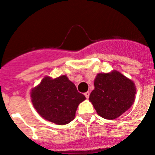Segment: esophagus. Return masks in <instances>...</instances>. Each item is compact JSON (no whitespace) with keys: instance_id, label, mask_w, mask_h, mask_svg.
Listing matches in <instances>:
<instances>
[{"instance_id":"1","label":"esophagus","mask_w":155,"mask_h":155,"mask_svg":"<svg viewBox=\"0 0 155 155\" xmlns=\"http://www.w3.org/2000/svg\"><path fill=\"white\" fill-rule=\"evenodd\" d=\"M89 95H90V92H85L84 93V96H85V97H86V98H88V97H89Z\"/></svg>"}]
</instances>
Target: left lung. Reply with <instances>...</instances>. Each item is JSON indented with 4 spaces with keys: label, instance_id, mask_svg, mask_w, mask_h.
Wrapping results in <instances>:
<instances>
[{
    "label": "left lung",
    "instance_id": "8db88e82",
    "mask_svg": "<svg viewBox=\"0 0 155 155\" xmlns=\"http://www.w3.org/2000/svg\"><path fill=\"white\" fill-rule=\"evenodd\" d=\"M89 101L103 118L108 120L117 118L134 102V84L117 71L98 74Z\"/></svg>",
    "mask_w": 155,
    "mask_h": 155
}]
</instances>
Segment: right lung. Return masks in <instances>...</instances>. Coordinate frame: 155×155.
<instances>
[{
    "label": "right lung",
    "mask_w": 155,
    "mask_h": 155,
    "mask_svg": "<svg viewBox=\"0 0 155 155\" xmlns=\"http://www.w3.org/2000/svg\"><path fill=\"white\" fill-rule=\"evenodd\" d=\"M33 104L40 116L57 125H66L74 119L78 105L85 100L66 75L52 80L45 77L31 92Z\"/></svg>",
    "instance_id": "obj_1"
}]
</instances>
